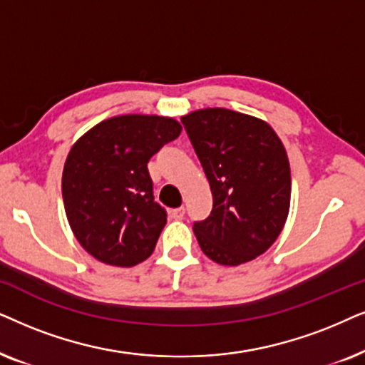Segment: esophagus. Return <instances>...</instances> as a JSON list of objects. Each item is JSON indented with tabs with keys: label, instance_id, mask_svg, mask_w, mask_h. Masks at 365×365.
<instances>
[{
	"label": "esophagus",
	"instance_id": "obj_1",
	"mask_svg": "<svg viewBox=\"0 0 365 365\" xmlns=\"http://www.w3.org/2000/svg\"><path fill=\"white\" fill-rule=\"evenodd\" d=\"M170 215H172L173 220H182V218L185 217V207L173 208V210H170Z\"/></svg>",
	"mask_w": 365,
	"mask_h": 365
}]
</instances>
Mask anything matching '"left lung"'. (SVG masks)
Returning <instances> with one entry per match:
<instances>
[{
	"mask_svg": "<svg viewBox=\"0 0 365 365\" xmlns=\"http://www.w3.org/2000/svg\"><path fill=\"white\" fill-rule=\"evenodd\" d=\"M213 195L210 217L193 232L208 259L235 267L280 235L290 208V165L274 128L257 116L203 108L182 116Z\"/></svg>",
	"mask_w": 365,
	"mask_h": 365,
	"instance_id": "8db88e82",
	"label": "left lung"
}]
</instances>
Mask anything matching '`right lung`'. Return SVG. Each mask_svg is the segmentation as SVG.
I'll use <instances>...</instances> for the list:
<instances>
[{"label":"right lung","mask_w":365,"mask_h":365,"mask_svg":"<svg viewBox=\"0 0 365 365\" xmlns=\"http://www.w3.org/2000/svg\"><path fill=\"white\" fill-rule=\"evenodd\" d=\"M182 132L170 116L120 115L73 143L61 177L68 223L96 260L133 267L153 254L167 212L153 198L150 158Z\"/></svg>","instance_id":"1"}]
</instances>
